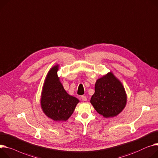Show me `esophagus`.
Returning <instances> with one entry per match:
<instances>
[{
    "label": "esophagus",
    "instance_id": "obj_1",
    "mask_svg": "<svg viewBox=\"0 0 158 158\" xmlns=\"http://www.w3.org/2000/svg\"><path fill=\"white\" fill-rule=\"evenodd\" d=\"M81 99H82L83 101H87V97L85 96V95H82V96H81Z\"/></svg>",
    "mask_w": 158,
    "mask_h": 158
}]
</instances>
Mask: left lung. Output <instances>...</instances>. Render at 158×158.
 <instances>
[{"instance_id":"left-lung-1","label":"left lung","mask_w":158,"mask_h":158,"mask_svg":"<svg viewBox=\"0 0 158 158\" xmlns=\"http://www.w3.org/2000/svg\"><path fill=\"white\" fill-rule=\"evenodd\" d=\"M127 95L121 82L111 71L97 80L90 103L104 118L119 114L126 106Z\"/></svg>"}]
</instances>
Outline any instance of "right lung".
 Returning a JSON list of instances; mask_svg holds the SVG:
<instances>
[{"label":"right lung","mask_w":158,"mask_h":158,"mask_svg":"<svg viewBox=\"0 0 158 158\" xmlns=\"http://www.w3.org/2000/svg\"><path fill=\"white\" fill-rule=\"evenodd\" d=\"M59 64L48 71L42 87L40 105L44 114L55 121H64L73 113L80 101L69 95L57 76Z\"/></svg>","instance_id":"obj_1"}]
</instances>
